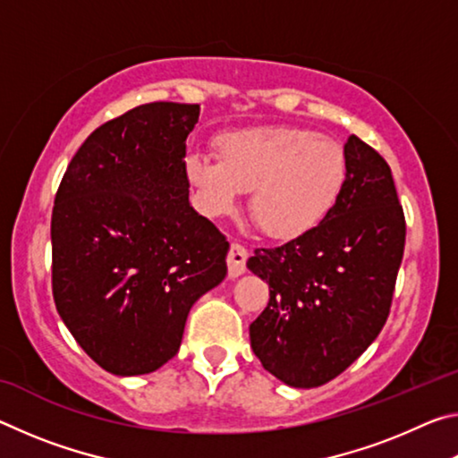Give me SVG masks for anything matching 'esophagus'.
Segmentation results:
<instances>
[{
    "instance_id": "esophagus-1",
    "label": "esophagus",
    "mask_w": 458,
    "mask_h": 458,
    "mask_svg": "<svg viewBox=\"0 0 458 458\" xmlns=\"http://www.w3.org/2000/svg\"><path fill=\"white\" fill-rule=\"evenodd\" d=\"M228 276L236 278L246 270V260H248V250L242 244H230L228 250Z\"/></svg>"
}]
</instances>
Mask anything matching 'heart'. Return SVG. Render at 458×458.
<instances>
[{
	"instance_id": "b5f03b06",
	"label": "heart",
	"mask_w": 458,
	"mask_h": 458,
	"mask_svg": "<svg viewBox=\"0 0 458 458\" xmlns=\"http://www.w3.org/2000/svg\"><path fill=\"white\" fill-rule=\"evenodd\" d=\"M218 157L188 153L185 180L208 216L226 214L250 190L248 210L262 234L293 240L327 218L345 190L344 145L311 129L265 125L216 137Z\"/></svg>"
}]
</instances>
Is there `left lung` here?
I'll return each mask as SVG.
<instances>
[{
    "instance_id": "obj_1",
    "label": "left lung",
    "mask_w": 458,
    "mask_h": 458,
    "mask_svg": "<svg viewBox=\"0 0 458 458\" xmlns=\"http://www.w3.org/2000/svg\"><path fill=\"white\" fill-rule=\"evenodd\" d=\"M345 190L319 226L278 248H257L246 267L270 299L250 325L262 368L293 387L337 377L368 350L390 315L406 242L392 169L360 137L345 143Z\"/></svg>"
}]
</instances>
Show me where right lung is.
<instances>
[{
    "instance_id": "1",
    "label": "right lung",
    "mask_w": 458,
    "mask_h": 458,
    "mask_svg": "<svg viewBox=\"0 0 458 458\" xmlns=\"http://www.w3.org/2000/svg\"><path fill=\"white\" fill-rule=\"evenodd\" d=\"M199 105L149 103L92 131L52 210V294L90 360L159 369L201 294L226 276L228 240L190 206L185 139Z\"/></svg>"
}]
</instances>
